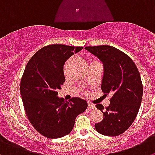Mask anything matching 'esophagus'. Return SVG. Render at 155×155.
Segmentation results:
<instances>
[{"mask_svg": "<svg viewBox=\"0 0 155 155\" xmlns=\"http://www.w3.org/2000/svg\"><path fill=\"white\" fill-rule=\"evenodd\" d=\"M88 108H89V109H95L96 107H95V105H94V104H91V103L88 102Z\"/></svg>", "mask_w": 155, "mask_h": 155, "instance_id": "34e87169", "label": "esophagus"}]
</instances>
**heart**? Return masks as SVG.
<instances>
[{
    "instance_id": "obj_1",
    "label": "heart",
    "mask_w": 155,
    "mask_h": 155,
    "mask_svg": "<svg viewBox=\"0 0 155 155\" xmlns=\"http://www.w3.org/2000/svg\"><path fill=\"white\" fill-rule=\"evenodd\" d=\"M69 61H70V59H68V61H66L65 63H64V73H66V72H67V69H68V67Z\"/></svg>"
}]
</instances>
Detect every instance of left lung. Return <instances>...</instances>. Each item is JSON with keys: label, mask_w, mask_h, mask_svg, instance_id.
Returning <instances> with one entry per match:
<instances>
[{"label": "left lung", "mask_w": 155, "mask_h": 155, "mask_svg": "<svg viewBox=\"0 0 155 155\" xmlns=\"http://www.w3.org/2000/svg\"><path fill=\"white\" fill-rule=\"evenodd\" d=\"M85 49L103 62L101 90L106 95L113 94L107 107L96 105L104 113V119L94 126L102 135L117 136L129 129L139 110L143 94L139 71L132 58L115 47L103 45L87 46Z\"/></svg>", "instance_id": "obj_1"}]
</instances>
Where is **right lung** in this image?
<instances>
[{
  "label": "right lung",
  "mask_w": 155,
  "mask_h": 155,
  "mask_svg": "<svg viewBox=\"0 0 155 155\" xmlns=\"http://www.w3.org/2000/svg\"><path fill=\"white\" fill-rule=\"evenodd\" d=\"M81 46L54 44L44 46L29 60L20 81V95L26 116L38 132L48 138L64 137L87 103L78 97L64 101L58 91L65 81L63 65Z\"/></svg>",
  "instance_id": "add662e5"
}]
</instances>
